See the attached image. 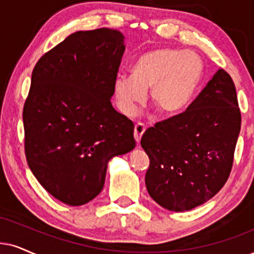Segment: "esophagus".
I'll return each mask as SVG.
<instances>
[{"instance_id": "obj_1", "label": "esophagus", "mask_w": 254, "mask_h": 254, "mask_svg": "<svg viewBox=\"0 0 254 254\" xmlns=\"http://www.w3.org/2000/svg\"><path fill=\"white\" fill-rule=\"evenodd\" d=\"M133 132H134V139H136L137 144H139L140 138H142L143 133L145 132V127H144L142 123H138V124L134 125V131H133Z\"/></svg>"}]
</instances>
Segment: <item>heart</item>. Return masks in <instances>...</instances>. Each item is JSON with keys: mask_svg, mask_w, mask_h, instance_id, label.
Returning a JSON list of instances; mask_svg holds the SVG:
<instances>
[{"mask_svg": "<svg viewBox=\"0 0 254 254\" xmlns=\"http://www.w3.org/2000/svg\"><path fill=\"white\" fill-rule=\"evenodd\" d=\"M131 75L114 82L117 107L127 117L136 116L150 89L151 102L160 114L173 116L190 104L204 73L200 57L171 48L146 51L131 65Z\"/></svg>", "mask_w": 254, "mask_h": 254, "instance_id": "1", "label": "heart"}]
</instances>
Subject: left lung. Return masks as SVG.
Wrapping results in <instances>:
<instances>
[{"mask_svg":"<svg viewBox=\"0 0 254 254\" xmlns=\"http://www.w3.org/2000/svg\"><path fill=\"white\" fill-rule=\"evenodd\" d=\"M240 124L236 86L219 69L186 111L143 134L140 145L150 158L145 184L151 198L175 212L210 200L230 176Z\"/></svg>","mask_w":254,"mask_h":254,"instance_id":"1","label":"left lung"}]
</instances>
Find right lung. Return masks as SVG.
Wrapping results in <instances>:
<instances>
[{
  "instance_id": "obj_1",
  "label": "right lung",
  "mask_w": 254,
  "mask_h": 254,
  "mask_svg": "<svg viewBox=\"0 0 254 254\" xmlns=\"http://www.w3.org/2000/svg\"><path fill=\"white\" fill-rule=\"evenodd\" d=\"M125 50L121 31H76L35 65L23 109L31 172L71 206L103 190L109 160L136 146L133 123L111 104Z\"/></svg>"
}]
</instances>
